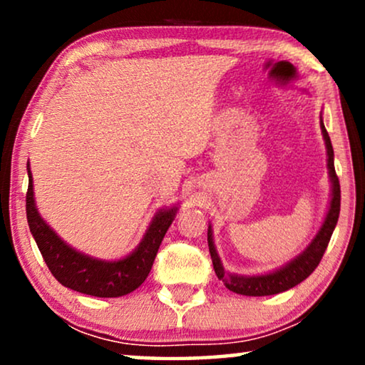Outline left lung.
<instances>
[{"label": "left lung", "mask_w": 365, "mask_h": 365, "mask_svg": "<svg viewBox=\"0 0 365 365\" xmlns=\"http://www.w3.org/2000/svg\"><path fill=\"white\" fill-rule=\"evenodd\" d=\"M321 129L324 143H326L327 149V169H329V179H331V202H329V209L324 217L322 226L319 227L316 237L312 239L311 244L304 249V251L289 261L286 266L276 269L267 274H257V276H241V274H231L222 267L221 257L217 256L216 246H214L212 239V227L209 224L207 227V244L209 252H211L214 272L219 277V281L224 282L229 291L241 294V296H272V294H279L287 291L297 284H301L304 279H307L314 272V269L319 266L321 259L326 252L327 244L331 241V236L336 229L339 212H341V184H339V178L336 174V168H334V149L331 138L324 126L321 118Z\"/></svg>", "instance_id": "obj_1"}]
</instances>
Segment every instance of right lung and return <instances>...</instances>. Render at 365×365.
<instances>
[{
    "instance_id": "obj_1",
    "label": "right lung",
    "mask_w": 365,
    "mask_h": 365,
    "mask_svg": "<svg viewBox=\"0 0 365 365\" xmlns=\"http://www.w3.org/2000/svg\"><path fill=\"white\" fill-rule=\"evenodd\" d=\"M28 178L26 217L29 231L38 244L44 262L59 284L94 297H121L133 292L146 281L164 234L168 232L169 226L176 217L178 206L161 209L156 212L141 242L131 254L118 259V261H104V259L91 257L88 254L76 251L44 222L36 209V202H34L29 163Z\"/></svg>"
}]
</instances>
